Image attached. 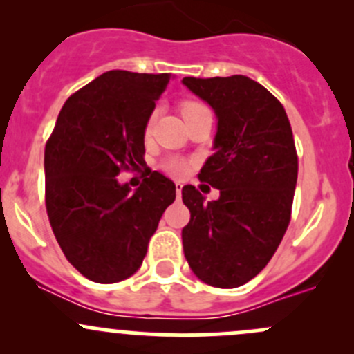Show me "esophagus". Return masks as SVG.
<instances>
[{
    "mask_svg": "<svg viewBox=\"0 0 354 354\" xmlns=\"http://www.w3.org/2000/svg\"><path fill=\"white\" fill-rule=\"evenodd\" d=\"M181 190H183V185L176 183V195H178V197H181Z\"/></svg>",
    "mask_w": 354,
    "mask_h": 354,
    "instance_id": "esophagus-1",
    "label": "esophagus"
}]
</instances>
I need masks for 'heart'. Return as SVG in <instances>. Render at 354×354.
Instances as JSON below:
<instances>
[{"label": "heart", "mask_w": 354, "mask_h": 354, "mask_svg": "<svg viewBox=\"0 0 354 354\" xmlns=\"http://www.w3.org/2000/svg\"><path fill=\"white\" fill-rule=\"evenodd\" d=\"M203 108H205V106L200 104V102H197V101H187V102H183V104H181V114H183L185 118H188L190 114L197 113V111L203 109ZM156 121H157V109L152 111V113L149 114L147 121H145L144 135L147 138L151 137L152 131H154ZM188 166H190V164H188V160L183 159V157H178V156H171V157H167V159H164L162 162H160V167H162V171H166V173L169 174V176H173V178L185 176V174H187V171H188Z\"/></svg>", "instance_id": "obj_1"}]
</instances>
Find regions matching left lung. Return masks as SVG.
<instances>
[{
	"instance_id": "1",
	"label": "left lung",
	"mask_w": 354,
	"mask_h": 354,
	"mask_svg": "<svg viewBox=\"0 0 354 354\" xmlns=\"http://www.w3.org/2000/svg\"><path fill=\"white\" fill-rule=\"evenodd\" d=\"M183 84L217 114L214 152L198 180L219 198L187 185L190 223L181 231L195 276L216 288L243 286L269 263L291 221L298 154L283 104L243 75L185 77Z\"/></svg>"
}]
</instances>
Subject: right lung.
I'll return each instance as SVG.
<instances>
[{
    "label": "right lung",
    "mask_w": 354,
    "mask_h": 354,
    "mask_svg": "<svg viewBox=\"0 0 354 354\" xmlns=\"http://www.w3.org/2000/svg\"><path fill=\"white\" fill-rule=\"evenodd\" d=\"M171 73L111 70L71 94L46 142V210L66 260L94 283H120L144 262L176 187L147 171L130 192L121 171L145 166L144 128Z\"/></svg>",
    "instance_id": "add662e5"
}]
</instances>
